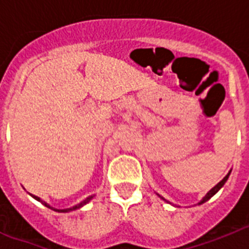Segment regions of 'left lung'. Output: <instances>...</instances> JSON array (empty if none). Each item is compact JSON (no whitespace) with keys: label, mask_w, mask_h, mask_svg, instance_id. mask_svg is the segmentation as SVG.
I'll return each instance as SVG.
<instances>
[{"label":"left lung","mask_w":249,"mask_h":249,"mask_svg":"<svg viewBox=\"0 0 249 249\" xmlns=\"http://www.w3.org/2000/svg\"><path fill=\"white\" fill-rule=\"evenodd\" d=\"M231 172H232V171H230V172H228V173H227V175L224 176V177H223V179H222V181H219V182H218V183L215 184V186H214V187H213L212 190H210V191H208V192H207V195H206V196H204L203 198H202V199H201V201H199V202H198V203H197V204H198V206H199V204L204 203V202H207V201H208V199H211V198H212L213 196H214V195H215V193L218 192V191H219V190H221L222 187H223V186H224V183H226V182H227V179H228V177H230ZM157 196H158V197H160V199H163V201H164V202H167V203H169V202H168V201H167V199H166V198H163V197H162V196H160V195H158V193H157Z\"/></svg>","instance_id":"obj_1"}]
</instances>
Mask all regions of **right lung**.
I'll return each instance as SVG.
<instances>
[{"label": "right lung", "instance_id": "add662e5", "mask_svg": "<svg viewBox=\"0 0 249 249\" xmlns=\"http://www.w3.org/2000/svg\"><path fill=\"white\" fill-rule=\"evenodd\" d=\"M30 195H31V193H30ZM31 196H32V197H34V198L36 199V201L41 202V203H42L43 206H46V207H47V208H50V210L54 211V212H61V213H67V212H71V211L80 210L81 207H83V206H85V204H87V203H89V202L91 201V199L93 198V197H94V195H92V196H89V197H87V198H85V199H83V201H81L80 203H77L76 206H73V207H70V208H63V210H58V208H54V207L50 206V204H48L47 202H45V201H43L42 198H39V197H37V196H35V195H31Z\"/></svg>", "mask_w": 249, "mask_h": 249}]
</instances>
